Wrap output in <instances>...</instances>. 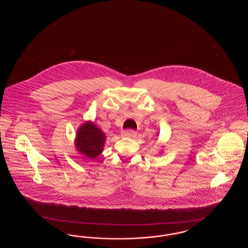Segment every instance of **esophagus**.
Wrapping results in <instances>:
<instances>
[{
	"mask_svg": "<svg viewBox=\"0 0 248 248\" xmlns=\"http://www.w3.org/2000/svg\"><path fill=\"white\" fill-rule=\"evenodd\" d=\"M136 136H137V132L134 130H125V131H123V133H122L123 138L133 139V138H136Z\"/></svg>",
	"mask_w": 248,
	"mask_h": 248,
	"instance_id": "obj_1",
	"label": "esophagus"
}]
</instances>
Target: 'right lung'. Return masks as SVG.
<instances>
[{
    "instance_id": "obj_1",
    "label": "right lung",
    "mask_w": 248,
    "mask_h": 248,
    "mask_svg": "<svg viewBox=\"0 0 248 248\" xmlns=\"http://www.w3.org/2000/svg\"><path fill=\"white\" fill-rule=\"evenodd\" d=\"M105 139V134L92 122L88 121L77 131L75 147L83 157L95 159L103 151Z\"/></svg>"
}]
</instances>
